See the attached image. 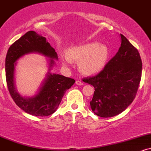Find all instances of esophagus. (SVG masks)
I'll return each instance as SVG.
<instances>
[{
  "mask_svg": "<svg viewBox=\"0 0 151 151\" xmlns=\"http://www.w3.org/2000/svg\"><path fill=\"white\" fill-rule=\"evenodd\" d=\"M76 84H77V85L81 86V85H83V84H84V83H83L82 81H79V80H77V81H76Z\"/></svg>",
  "mask_w": 151,
  "mask_h": 151,
  "instance_id": "34e87169",
  "label": "esophagus"
}]
</instances>
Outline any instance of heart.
Masks as SVG:
<instances>
[{
  "instance_id": "obj_1",
  "label": "heart",
  "mask_w": 151,
  "mask_h": 151,
  "mask_svg": "<svg viewBox=\"0 0 151 151\" xmlns=\"http://www.w3.org/2000/svg\"><path fill=\"white\" fill-rule=\"evenodd\" d=\"M67 57L62 59L65 65L70 63V60L79 62V72L84 75L92 76L105 68L110 58V50L104 44L91 42L70 47Z\"/></svg>"
}]
</instances>
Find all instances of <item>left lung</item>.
<instances>
[{
    "instance_id": "obj_1",
    "label": "left lung",
    "mask_w": 151,
    "mask_h": 151,
    "mask_svg": "<svg viewBox=\"0 0 151 151\" xmlns=\"http://www.w3.org/2000/svg\"><path fill=\"white\" fill-rule=\"evenodd\" d=\"M121 47L105 68L97 75L84 79L94 87L90 106L100 117L109 118L121 114L132 103L139 86L142 62L139 52L120 35Z\"/></svg>"
}]
</instances>
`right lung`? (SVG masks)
Wrapping results in <instances>:
<instances>
[{"label": "right lung", "instance_id": "obj_1", "mask_svg": "<svg viewBox=\"0 0 151 151\" xmlns=\"http://www.w3.org/2000/svg\"><path fill=\"white\" fill-rule=\"evenodd\" d=\"M38 53L47 57L48 71L46 78L35 95L23 97L15 86L14 71L16 62L24 55ZM58 60V54L47 39L35 31H29L10 47L6 58V77L10 96L17 105L26 113L36 116H47L58 109L64 94L75 80L51 70Z\"/></svg>", "mask_w": 151, "mask_h": 151}]
</instances>
